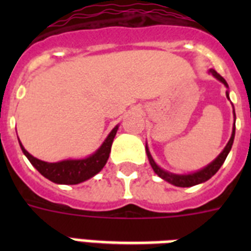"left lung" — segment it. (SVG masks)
Instances as JSON below:
<instances>
[{
    "label": "left lung",
    "instance_id": "left-lung-1",
    "mask_svg": "<svg viewBox=\"0 0 251 251\" xmlns=\"http://www.w3.org/2000/svg\"><path fill=\"white\" fill-rule=\"evenodd\" d=\"M210 73L212 75L219 79L222 82L223 84L226 87H228V83L226 82V79L223 78L220 74L215 72L214 69H210ZM226 98L229 99V94H228V91H226ZM233 113H234V109H233ZM234 117H236V114H234ZM234 131H236V127L233 125V131H232V135H230V139L229 142L226 143V146L224 147V150L222 151V153L219 155L216 159H215L212 163L204 167L203 169L201 171L195 172V173H190V175H175V173H171V172H167L164 169H161L159 165L155 163V160L152 159L151 156V153L149 151V147L146 146V152H147V156H149V160H150V164L152 167L153 172L156 173L160 178H163L164 181L167 182L172 183V185H175V186H179V187H190V186H194V185H198V183H202V182H206L207 179H210L212 176L216 173V172L220 169V167L223 165V163L226 161V156H228V153H229L230 149H232V145H233V141H234Z\"/></svg>",
    "mask_w": 251,
    "mask_h": 251
}]
</instances>
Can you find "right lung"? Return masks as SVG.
<instances>
[{
	"instance_id": "right-lung-1",
	"label": "right lung",
	"mask_w": 251,
	"mask_h": 251,
	"mask_svg": "<svg viewBox=\"0 0 251 251\" xmlns=\"http://www.w3.org/2000/svg\"><path fill=\"white\" fill-rule=\"evenodd\" d=\"M118 130V125L114 127L106 137L100 149L91 156L84 157V159H76V160H64L58 163H47V161L39 160L33 157L31 153H28L25 150V147L21 145V149L23 151L29 163L44 176L45 178L52 181L54 183H61V185H76L86 181V179L94 177L101 171L104 165L108 161L110 153V147L113 143V139L116 137V133Z\"/></svg>"
}]
</instances>
